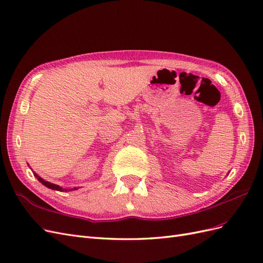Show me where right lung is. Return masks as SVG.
Instances as JSON below:
<instances>
[{"label": "right lung", "instance_id": "right-lung-1", "mask_svg": "<svg viewBox=\"0 0 263 263\" xmlns=\"http://www.w3.org/2000/svg\"><path fill=\"white\" fill-rule=\"evenodd\" d=\"M34 176L37 178V180L42 183L43 185H45V186H47L48 189H51V190H55V191H60V192H67V191H71V190H68V189H63V187H61V186H59V185H57V184H53V183H50V182H48V181H45L43 178H41L38 176L37 173H35L34 172ZM73 190H77L76 187L73 189Z\"/></svg>", "mask_w": 263, "mask_h": 263}]
</instances>
